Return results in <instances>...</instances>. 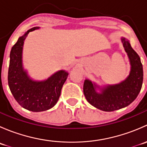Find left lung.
Listing matches in <instances>:
<instances>
[{
	"label": "left lung",
	"instance_id": "8db88e82",
	"mask_svg": "<svg viewBox=\"0 0 147 147\" xmlns=\"http://www.w3.org/2000/svg\"><path fill=\"white\" fill-rule=\"evenodd\" d=\"M121 42L131 65L129 76L119 84H108L101 88L89 80H85L83 85V92L87 102L105 112H112L129 105L137 98L142 89L143 67L140 57L127 38H121ZM96 88H100L101 92L97 93Z\"/></svg>",
	"mask_w": 147,
	"mask_h": 147
}]
</instances>
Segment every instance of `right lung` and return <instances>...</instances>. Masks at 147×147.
I'll return each mask as SVG.
<instances>
[{"label": "right lung", "mask_w": 147, "mask_h": 147, "mask_svg": "<svg viewBox=\"0 0 147 147\" xmlns=\"http://www.w3.org/2000/svg\"><path fill=\"white\" fill-rule=\"evenodd\" d=\"M34 27L20 36L10 53L8 81L15 100L25 109L38 112L47 110L59 100L62 87L68 76L65 70H60L43 81H35L28 76L23 67V47L28 34L39 29Z\"/></svg>", "instance_id": "add662e5"}]
</instances>
